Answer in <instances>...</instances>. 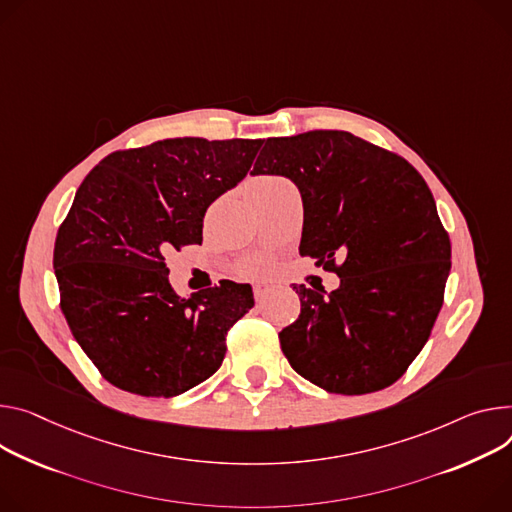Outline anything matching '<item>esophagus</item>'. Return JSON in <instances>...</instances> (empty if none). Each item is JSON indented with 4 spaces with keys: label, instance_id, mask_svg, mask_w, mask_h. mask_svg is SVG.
Masks as SVG:
<instances>
[{
    "label": "esophagus",
    "instance_id": "1",
    "mask_svg": "<svg viewBox=\"0 0 512 512\" xmlns=\"http://www.w3.org/2000/svg\"><path fill=\"white\" fill-rule=\"evenodd\" d=\"M269 292H271V286H267V284H255V286H253V294H255L257 304L265 302V298L269 296Z\"/></svg>",
    "mask_w": 512,
    "mask_h": 512
}]
</instances>
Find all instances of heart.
<instances>
[{
  "label": "heart",
  "instance_id": "b5f03b06",
  "mask_svg": "<svg viewBox=\"0 0 512 512\" xmlns=\"http://www.w3.org/2000/svg\"><path fill=\"white\" fill-rule=\"evenodd\" d=\"M280 179H275V177H259L257 181H255V188H267V185H273V183H277ZM261 269V265L259 263H255V265H251V271H259Z\"/></svg>",
  "mask_w": 512,
  "mask_h": 512
}]
</instances>
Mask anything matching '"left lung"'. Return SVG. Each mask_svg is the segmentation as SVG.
Segmentation results:
<instances>
[{"instance_id":"obj_1","label":"left lung","mask_w":512,"mask_h":512,"mask_svg":"<svg viewBox=\"0 0 512 512\" xmlns=\"http://www.w3.org/2000/svg\"><path fill=\"white\" fill-rule=\"evenodd\" d=\"M251 173L298 185L300 255L341 277L331 294L294 286L300 316L280 333L290 365L333 394L388 388L425 347L451 269L429 185L406 159L345 130L267 138Z\"/></svg>"}]
</instances>
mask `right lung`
<instances>
[{
	"instance_id": "1",
	"label": "right lung",
	"mask_w": 512,
	"mask_h": 512,
	"mask_svg": "<svg viewBox=\"0 0 512 512\" xmlns=\"http://www.w3.org/2000/svg\"><path fill=\"white\" fill-rule=\"evenodd\" d=\"M261 145L167 138L108 155L79 185L55 241L61 310L116 388L171 398L222 365L228 329L255 304L251 286L179 298L165 253L202 243L208 206L247 175Z\"/></svg>"
}]
</instances>
